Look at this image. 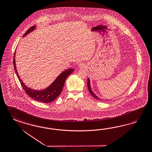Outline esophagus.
Returning <instances> with one entry per match:
<instances>
[{
  "label": "esophagus",
  "mask_w": 152,
  "mask_h": 152,
  "mask_svg": "<svg viewBox=\"0 0 152 152\" xmlns=\"http://www.w3.org/2000/svg\"><path fill=\"white\" fill-rule=\"evenodd\" d=\"M79 68H86V66H85L84 64L81 63V64L79 65Z\"/></svg>",
  "instance_id": "34e87169"
}]
</instances>
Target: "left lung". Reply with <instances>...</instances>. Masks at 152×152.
<instances>
[{
    "mask_svg": "<svg viewBox=\"0 0 152 152\" xmlns=\"http://www.w3.org/2000/svg\"><path fill=\"white\" fill-rule=\"evenodd\" d=\"M87 84H88V89H89V91L90 93L91 94V95L93 96L94 97H95V99H99V100H102L101 99H99V97H97V96L94 94V93L93 92V91L91 89V84H90V80L89 78H88V82H87Z\"/></svg>",
    "mask_w": 152,
    "mask_h": 152,
    "instance_id": "1",
    "label": "left lung"
}]
</instances>
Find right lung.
Instances as JSON below:
<instances>
[{
	"instance_id": "add662e5",
	"label": "right lung",
	"mask_w": 152,
	"mask_h": 152,
	"mask_svg": "<svg viewBox=\"0 0 152 152\" xmlns=\"http://www.w3.org/2000/svg\"><path fill=\"white\" fill-rule=\"evenodd\" d=\"M36 26H32V27H30L23 34V37H24L28 34L31 33V32L34 31L36 30ZM15 55L16 50L14 55L13 64H14L16 74L19 80L22 87L23 88L25 93L27 94L30 97L36 101H39V102L48 103V102L54 101L61 93L63 86L64 85V83L66 82V78L70 74H72L74 70V69L69 68L66 70L63 71L59 75L56 79H55V80L51 83V84H50L46 88H45V89L41 90L32 89L26 86L20 77L19 75L18 74V70L16 69V66Z\"/></svg>"
}]
</instances>
